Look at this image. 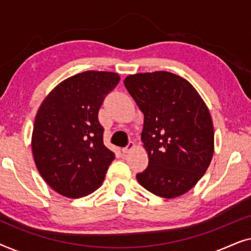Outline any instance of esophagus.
Returning a JSON list of instances; mask_svg holds the SVG:
<instances>
[{"instance_id":"obj_1","label":"esophagus","mask_w":251,"mask_h":251,"mask_svg":"<svg viewBox=\"0 0 251 251\" xmlns=\"http://www.w3.org/2000/svg\"><path fill=\"white\" fill-rule=\"evenodd\" d=\"M133 147H135V144H133V143H129L128 146L125 147V149H122V153H123V154L129 153L130 151H131V150L133 149Z\"/></svg>"}]
</instances>
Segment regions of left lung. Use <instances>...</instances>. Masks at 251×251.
Masks as SVG:
<instances>
[{"mask_svg":"<svg viewBox=\"0 0 251 251\" xmlns=\"http://www.w3.org/2000/svg\"><path fill=\"white\" fill-rule=\"evenodd\" d=\"M125 85L144 114L149 166L137 180L157 197H180L201 179L214 155L208 106L190 82L170 72L128 75Z\"/></svg>","mask_w":251,"mask_h":251,"instance_id":"obj_1","label":"left lung"}]
</instances>
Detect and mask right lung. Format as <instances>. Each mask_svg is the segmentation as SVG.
I'll return each mask as SVG.
<instances>
[{
  "label": "right lung",
  "mask_w": 251,
  "mask_h": 251,
  "mask_svg": "<svg viewBox=\"0 0 251 251\" xmlns=\"http://www.w3.org/2000/svg\"><path fill=\"white\" fill-rule=\"evenodd\" d=\"M120 75L87 71L56 85L36 113L32 152L44 181L66 198L77 199L101 186L115 154L102 142L98 111Z\"/></svg>",
  "instance_id": "right-lung-1"
}]
</instances>
